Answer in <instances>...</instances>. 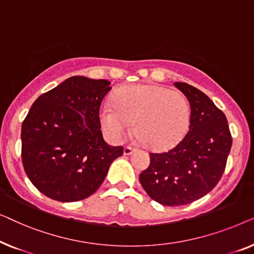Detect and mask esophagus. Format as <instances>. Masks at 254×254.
Segmentation results:
<instances>
[{"instance_id":"1","label":"esophagus","mask_w":254,"mask_h":254,"mask_svg":"<svg viewBox=\"0 0 254 254\" xmlns=\"http://www.w3.org/2000/svg\"><path fill=\"white\" fill-rule=\"evenodd\" d=\"M134 151H135V148L130 147V145H126V147L124 148V154L125 155H130V154H133Z\"/></svg>"}]
</instances>
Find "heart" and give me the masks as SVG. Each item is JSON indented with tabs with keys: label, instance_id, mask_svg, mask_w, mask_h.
Returning <instances> with one entry per match:
<instances>
[{
	"label": "heart",
	"instance_id": "heart-1",
	"mask_svg": "<svg viewBox=\"0 0 254 254\" xmlns=\"http://www.w3.org/2000/svg\"><path fill=\"white\" fill-rule=\"evenodd\" d=\"M113 102L104 104L99 113L103 129L112 141L123 140L133 121V129L145 147L164 150L178 143L190 127L186 97L163 85L124 86Z\"/></svg>",
	"mask_w": 254,
	"mask_h": 254
}]
</instances>
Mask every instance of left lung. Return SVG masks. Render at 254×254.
<instances>
[{"instance_id":"8db88e82","label":"left lung","mask_w":254,"mask_h":254,"mask_svg":"<svg viewBox=\"0 0 254 254\" xmlns=\"http://www.w3.org/2000/svg\"><path fill=\"white\" fill-rule=\"evenodd\" d=\"M190 107L189 130L166 152H151L140 183L163 206H184L206 195L223 176L232 137L225 114L199 89L176 82Z\"/></svg>"}]
</instances>
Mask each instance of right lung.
<instances>
[{
	"mask_svg": "<svg viewBox=\"0 0 254 254\" xmlns=\"http://www.w3.org/2000/svg\"><path fill=\"white\" fill-rule=\"evenodd\" d=\"M111 83L72 76L39 96L22 125V162L27 178L51 199H85L102 185L123 147H111L99 111Z\"/></svg>",
	"mask_w": 254,
	"mask_h": 254,
	"instance_id": "right-lung-1",
	"label": "right lung"
}]
</instances>
